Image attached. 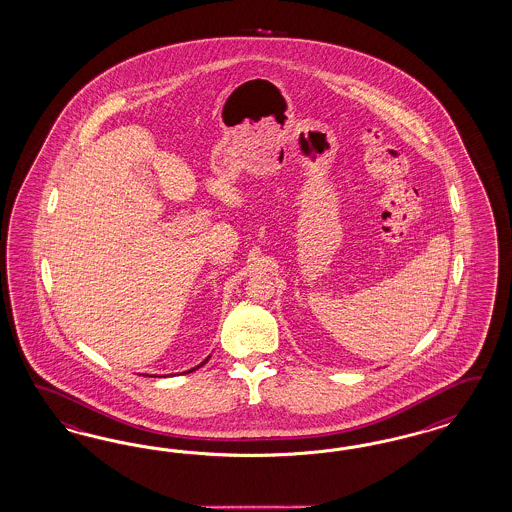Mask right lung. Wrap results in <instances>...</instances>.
<instances>
[{"label":"right lung","mask_w":512,"mask_h":512,"mask_svg":"<svg viewBox=\"0 0 512 512\" xmlns=\"http://www.w3.org/2000/svg\"><path fill=\"white\" fill-rule=\"evenodd\" d=\"M210 358V357H208ZM208 358H206V360H204V362H201V364H199V366H197V368H201L202 364H206V362H208ZM197 368H191V370H189V372H193V370H197ZM187 372V373H189Z\"/></svg>","instance_id":"obj_1"}]
</instances>
